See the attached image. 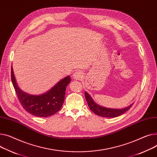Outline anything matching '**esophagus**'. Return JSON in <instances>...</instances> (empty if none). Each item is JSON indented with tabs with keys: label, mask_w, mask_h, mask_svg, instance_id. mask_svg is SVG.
Masks as SVG:
<instances>
[{
	"label": "esophagus",
	"mask_w": 157,
	"mask_h": 157,
	"mask_svg": "<svg viewBox=\"0 0 157 157\" xmlns=\"http://www.w3.org/2000/svg\"><path fill=\"white\" fill-rule=\"evenodd\" d=\"M83 75H82V73L81 72V71H76L74 72V73H73V78H74L75 79H76V80H78V79H80L82 78Z\"/></svg>",
	"instance_id": "obj_1"
}]
</instances>
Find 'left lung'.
I'll use <instances>...</instances> for the list:
<instances>
[{
    "label": "left lung",
    "mask_w": 157,
    "mask_h": 157,
    "mask_svg": "<svg viewBox=\"0 0 157 157\" xmlns=\"http://www.w3.org/2000/svg\"><path fill=\"white\" fill-rule=\"evenodd\" d=\"M85 95L90 110L95 114L98 115V116L103 117L110 118V117H118L121 116V115L126 112V111H128L129 109H131V107L133 105L132 103L127 107H125L124 109H120L107 108L97 104L95 101H94L91 97L86 91L85 92Z\"/></svg>",
    "instance_id": "1"
}]
</instances>
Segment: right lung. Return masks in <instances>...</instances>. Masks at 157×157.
Segmentation results:
<instances>
[{
	"mask_svg": "<svg viewBox=\"0 0 157 157\" xmlns=\"http://www.w3.org/2000/svg\"><path fill=\"white\" fill-rule=\"evenodd\" d=\"M11 79L17 98L23 109L33 116L47 117L57 113L64 101L66 86L71 82L70 76L61 79L47 92L39 95H30L21 90L16 82L13 66Z\"/></svg>",
	"mask_w": 157,
	"mask_h": 157,
	"instance_id": "1",
	"label": "right lung"
}]
</instances>
